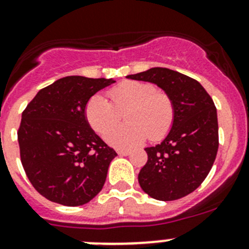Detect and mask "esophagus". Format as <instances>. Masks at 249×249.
Returning a JSON list of instances; mask_svg holds the SVG:
<instances>
[{"mask_svg":"<svg viewBox=\"0 0 249 249\" xmlns=\"http://www.w3.org/2000/svg\"><path fill=\"white\" fill-rule=\"evenodd\" d=\"M117 153L119 155H122V157H127V155L131 154L130 150H124V149H117Z\"/></svg>","mask_w":249,"mask_h":249,"instance_id":"34e87169","label":"esophagus"}]
</instances>
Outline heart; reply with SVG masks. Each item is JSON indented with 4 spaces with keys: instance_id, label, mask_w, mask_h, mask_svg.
<instances>
[{
    "instance_id": "heart-1",
    "label": "heart",
    "mask_w": 249,
    "mask_h": 249,
    "mask_svg": "<svg viewBox=\"0 0 249 249\" xmlns=\"http://www.w3.org/2000/svg\"><path fill=\"white\" fill-rule=\"evenodd\" d=\"M107 94L110 102L101 95L90 97L85 106V118L95 132H107L105 140L113 147L129 149L147 137L159 141L171 130L175 120L172 99L152 83L126 80L113 87ZM125 110L128 123L113 128Z\"/></svg>"
}]
</instances>
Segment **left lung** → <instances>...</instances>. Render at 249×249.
I'll return each instance as SVG.
<instances>
[{
	"instance_id": "obj_1",
	"label": "left lung",
	"mask_w": 249,
	"mask_h": 249,
	"mask_svg": "<svg viewBox=\"0 0 249 249\" xmlns=\"http://www.w3.org/2000/svg\"><path fill=\"white\" fill-rule=\"evenodd\" d=\"M157 84L172 99L175 120L160 144L145 148L139 173L144 193L160 201L187 196L205 180L217 157L218 119L212 97L197 80L164 67L127 76Z\"/></svg>"
}]
</instances>
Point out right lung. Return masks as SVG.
Returning a JSON list of instances; mask_svg holds the SVG:
<instances>
[{
	"instance_id": "1",
	"label": "right lung",
	"mask_w": 249,
	"mask_h": 249,
	"mask_svg": "<svg viewBox=\"0 0 249 249\" xmlns=\"http://www.w3.org/2000/svg\"><path fill=\"white\" fill-rule=\"evenodd\" d=\"M114 82L64 77L39 90L22 112L20 159L31 184L46 199L80 206L101 192L117 153L88 124L85 106Z\"/></svg>"
}]
</instances>
